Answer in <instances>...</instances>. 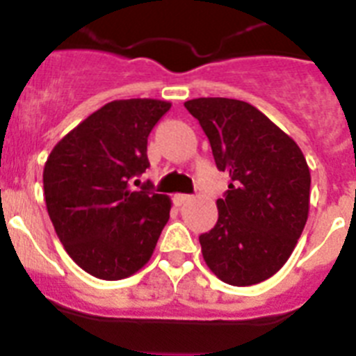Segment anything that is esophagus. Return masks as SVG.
Instances as JSON below:
<instances>
[{
	"label": "esophagus",
	"mask_w": 356,
	"mask_h": 356,
	"mask_svg": "<svg viewBox=\"0 0 356 356\" xmlns=\"http://www.w3.org/2000/svg\"><path fill=\"white\" fill-rule=\"evenodd\" d=\"M172 201H175L176 207H181V205H185L187 201H191V196H188V194H175Z\"/></svg>",
	"instance_id": "esophagus-1"
}]
</instances>
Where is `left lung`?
<instances>
[{"label": "left lung", "instance_id": "obj_1", "mask_svg": "<svg viewBox=\"0 0 356 356\" xmlns=\"http://www.w3.org/2000/svg\"><path fill=\"white\" fill-rule=\"evenodd\" d=\"M185 108L209 137L219 171L229 175L219 217L200 235L210 271L235 287L260 284L287 262L305 228L310 171L300 146L253 105L197 97Z\"/></svg>", "mask_w": 356, "mask_h": 356}]
</instances>
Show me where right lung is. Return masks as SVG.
Segmentation results:
<instances>
[{"mask_svg":"<svg viewBox=\"0 0 356 356\" xmlns=\"http://www.w3.org/2000/svg\"><path fill=\"white\" fill-rule=\"evenodd\" d=\"M171 103L110 102L69 131L44 165V197L55 232L78 266L99 280H122L147 264L171 200L137 180L147 168V137Z\"/></svg>","mask_w":356,"mask_h":356,"instance_id":"1","label":"right lung"}]
</instances>
